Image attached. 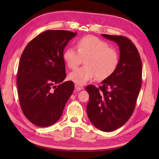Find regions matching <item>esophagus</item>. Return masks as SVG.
Returning a JSON list of instances; mask_svg holds the SVG:
<instances>
[{
  "label": "esophagus",
  "mask_w": 159,
  "mask_h": 159,
  "mask_svg": "<svg viewBox=\"0 0 159 159\" xmlns=\"http://www.w3.org/2000/svg\"><path fill=\"white\" fill-rule=\"evenodd\" d=\"M75 89H76L77 91H80V90L84 89V88L82 87V86H81V85H78V84H75Z\"/></svg>",
  "instance_id": "1"
}]
</instances>
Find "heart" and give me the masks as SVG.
<instances>
[{
    "mask_svg": "<svg viewBox=\"0 0 159 159\" xmlns=\"http://www.w3.org/2000/svg\"><path fill=\"white\" fill-rule=\"evenodd\" d=\"M63 59L70 69H75L85 61V66L70 74L69 79L80 85L85 84L97 77L99 80L107 79L116 70L119 54L105 41L93 36L80 38L76 43V49L67 48Z\"/></svg>",
    "mask_w": 159,
    "mask_h": 159,
    "instance_id": "obj_1",
    "label": "heart"
}]
</instances>
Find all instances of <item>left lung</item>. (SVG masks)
<instances>
[{
  "label": "left lung",
  "mask_w": 159,
  "mask_h": 159,
  "mask_svg": "<svg viewBox=\"0 0 159 159\" xmlns=\"http://www.w3.org/2000/svg\"><path fill=\"white\" fill-rule=\"evenodd\" d=\"M117 43L119 51L117 68L97 88L89 85L87 113L93 125L105 132L121 127L132 115L142 83V62L133 43L122 36L102 34Z\"/></svg>",
  "instance_id": "obj_1"
}]
</instances>
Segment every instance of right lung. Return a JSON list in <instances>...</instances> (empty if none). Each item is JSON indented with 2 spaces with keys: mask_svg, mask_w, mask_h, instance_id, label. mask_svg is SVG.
<instances>
[{
  "mask_svg": "<svg viewBox=\"0 0 159 159\" xmlns=\"http://www.w3.org/2000/svg\"><path fill=\"white\" fill-rule=\"evenodd\" d=\"M77 35L67 30H46L32 40L21 55L18 93L24 115L38 127L55 123L74 89L66 77L64 50Z\"/></svg>",
  "mask_w": 159,
  "mask_h": 159,
  "instance_id": "right-lung-1",
  "label": "right lung"
}]
</instances>
